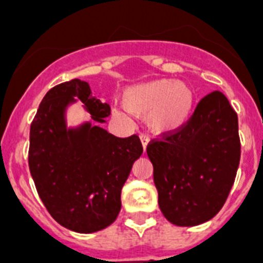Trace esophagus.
I'll list each match as a JSON object with an SVG mask.
<instances>
[{
    "mask_svg": "<svg viewBox=\"0 0 263 263\" xmlns=\"http://www.w3.org/2000/svg\"><path fill=\"white\" fill-rule=\"evenodd\" d=\"M140 142H142L143 150H144V152H146V148H147L148 143H150V139H148V136L144 135V134H142V135H140Z\"/></svg>",
    "mask_w": 263,
    "mask_h": 263,
    "instance_id": "esophagus-1",
    "label": "esophagus"
}]
</instances>
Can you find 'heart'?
Segmentation results:
<instances>
[{
	"label": "heart",
	"instance_id": "obj_1",
	"mask_svg": "<svg viewBox=\"0 0 263 263\" xmlns=\"http://www.w3.org/2000/svg\"><path fill=\"white\" fill-rule=\"evenodd\" d=\"M128 111L144 116L157 134H175L190 121L195 106V92L190 84L173 79H154L134 84L123 94Z\"/></svg>",
	"mask_w": 263,
	"mask_h": 263
}]
</instances>
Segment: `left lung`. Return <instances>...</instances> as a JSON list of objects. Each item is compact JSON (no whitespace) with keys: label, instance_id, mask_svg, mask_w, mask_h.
Segmentation results:
<instances>
[{"label":"left lung","instance_id":"8db88e82","mask_svg":"<svg viewBox=\"0 0 263 263\" xmlns=\"http://www.w3.org/2000/svg\"><path fill=\"white\" fill-rule=\"evenodd\" d=\"M158 204L177 227L212 220L224 206L240 162L239 121L221 91L206 95L187 125L148 144Z\"/></svg>","mask_w":263,"mask_h":263}]
</instances>
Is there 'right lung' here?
<instances>
[{
    "mask_svg": "<svg viewBox=\"0 0 263 263\" xmlns=\"http://www.w3.org/2000/svg\"><path fill=\"white\" fill-rule=\"evenodd\" d=\"M78 100L92 122L67 125ZM110 106L73 79L47 91L30 131L28 165L43 204L59 224L92 233L113 224L121 210V190L143 153L139 138H117L101 127Z\"/></svg>",
    "mask_w": 263,
    "mask_h": 263,
    "instance_id": "right-lung-1",
    "label": "right lung"
}]
</instances>
